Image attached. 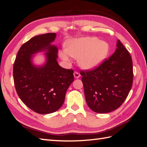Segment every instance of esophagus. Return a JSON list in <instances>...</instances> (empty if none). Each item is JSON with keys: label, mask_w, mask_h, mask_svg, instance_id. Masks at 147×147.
I'll use <instances>...</instances> for the list:
<instances>
[{"label": "esophagus", "mask_w": 147, "mask_h": 147, "mask_svg": "<svg viewBox=\"0 0 147 147\" xmlns=\"http://www.w3.org/2000/svg\"><path fill=\"white\" fill-rule=\"evenodd\" d=\"M73 74H74V78H79L80 77V73H78V72H76V71L74 72Z\"/></svg>", "instance_id": "obj_1"}]
</instances>
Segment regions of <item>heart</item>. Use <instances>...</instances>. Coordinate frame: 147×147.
Here are the masks:
<instances>
[{
	"mask_svg": "<svg viewBox=\"0 0 147 147\" xmlns=\"http://www.w3.org/2000/svg\"><path fill=\"white\" fill-rule=\"evenodd\" d=\"M109 45L96 37L86 36L68 40L65 50L59 51V56L65 62L71 61L70 56L78 58L80 66L91 69L101 63L109 53Z\"/></svg>",
	"mask_w": 147,
	"mask_h": 147,
	"instance_id": "1",
	"label": "heart"
}]
</instances>
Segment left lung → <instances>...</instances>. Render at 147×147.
I'll return each instance as SVG.
<instances>
[{
  "label": "left lung",
  "mask_w": 147,
  "mask_h": 147,
  "mask_svg": "<svg viewBox=\"0 0 147 147\" xmlns=\"http://www.w3.org/2000/svg\"><path fill=\"white\" fill-rule=\"evenodd\" d=\"M85 98L96 113H107L118 109L128 95L133 85L131 55L119 40L110 57L92 70L81 71Z\"/></svg>",
  "instance_id": "1"
}]
</instances>
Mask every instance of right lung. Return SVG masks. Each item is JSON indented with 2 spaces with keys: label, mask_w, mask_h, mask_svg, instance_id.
Here are the masks:
<instances>
[{
  "label": "right lung",
  "mask_w": 147,
  "mask_h": 147,
  "mask_svg": "<svg viewBox=\"0 0 147 147\" xmlns=\"http://www.w3.org/2000/svg\"><path fill=\"white\" fill-rule=\"evenodd\" d=\"M55 36V33H49L33 37L21 47L14 63V83L19 97L28 107L41 114L61 107L74 80L73 70L57 63L58 49L51 45ZM45 50L46 63L40 67L34 66L32 55Z\"/></svg>",
  "instance_id": "1"
}]
</instances>
